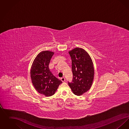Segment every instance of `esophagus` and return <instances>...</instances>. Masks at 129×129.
I'll return each mask as SVG.
<instances>
[{"label":"esophagus","mask_w":129,"mask_h":129,"mask_svg":"<svg viewBox=\"0 0 129 129\" xmlns=\"http://www.w3.org/2000/svg\"><path fill=\"white\" fill-rule=\"evenodd\" d=\"M61 80L62 82H64L65 81V78L64 77H62V78H61Z\"/></svg>","instance_id":"obj_1"}]
</instances>
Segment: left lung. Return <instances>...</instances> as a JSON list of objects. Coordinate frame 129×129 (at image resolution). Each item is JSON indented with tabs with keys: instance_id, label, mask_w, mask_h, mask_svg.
I'll list each match as a JSON object with an SVG mask.
<instances>
[{
	"instance_id": "1",
	"label": "left lung",
	"mask_w": 129,
	"mask_h": 129,
	"mask_svg": "<svg viewBox=\"0 0 129 129\" xmlns=\"http://www.w3.org/2000/svg\"><path fill=\"white\" fill-rule=\"evenodd\" d=\"M69 53L72 59L73 79L68 84L75 95L80 96L92 85L94 74L92 59L85 50L80 48H75Z\"/></svg>"
}]
</instances>
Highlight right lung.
<instances>
[{
	"mask_svg": "<svg viewBox=\"0 0 129 129\" xmlns=\"http://www.w3.org/2000/svg\"><path fill=\"white\" fill-rule=\"evenodd\" d=\"M54 53L49 51L39 53L31 68L32 82L37 91L46 96L55 94L59 85L62 83L50 71L49 64Z\"/></svg>",
	"mask_w": 129,
	"mask_h": 129,
	"instance_id": "obj_1",
	"label": "right lung"
}]
</instances>
